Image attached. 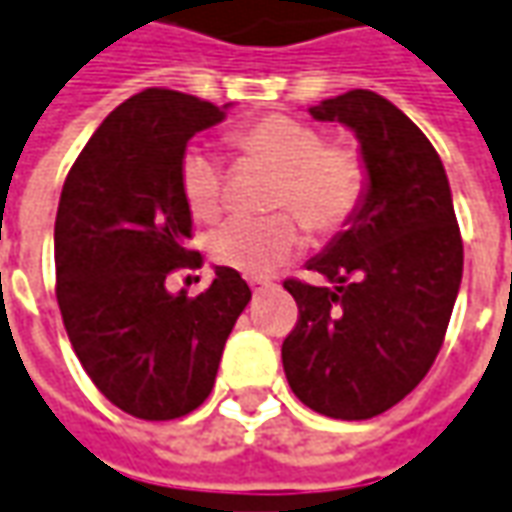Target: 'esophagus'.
<instances>
[{
  "label": "esophagus",
  "mask_w": 512,
  "mask_h": 512,
  "mask_svg": "<svg viewBox=\"0 0 512 512\" xmlns=\"http://www.w3.org/2000/svg\"><path fill=\"white\" fill-rule=\"evenodd\" d=\"M250 290L253 293H262V290H273V281H267V279H250Z\"/></svg>",
  "instance_id": "34e87169"
}]
</instances>
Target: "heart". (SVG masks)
I'll return each mask as SVG.
<instances>
[{"mask_svg":"<svg viewBox=\"0 0 512 512\" xmlns=\"http://www.w3.org/2000/svg\"><path fill=\"white\" fill-rule=\"evenodd\" d=\"M245 160L276 171L267 208L281 214L236 216L208 233V253L242 276H267L301 245V228L315 236L344 231L369 191V166L358 146L327 140L318 126L290 115H264L231 135ZM180 194L197 219L222 211V163L211 149L191 146L180 160ZM290 210V215H284Z\"/></svg>","mask_w":512,"mask_h":512,"instance_id":"obj_1","label":"heart"}]
</instances>
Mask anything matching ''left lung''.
<instances>
[{
    "label": "left lung",
    "mask_w": 512,
    "mask_h": 512,
    "mask_svg": "<svg viewBox=\"0 0 512 512\" xmlns=\"http://www.w3.org/2000/svg\"><path fill=\"white\" fill-rule=\"evenodd\" d=\"M360 140L369 191L358 216L307 270L287 279L298 321L281 344L290 389L332 420L389 411L431 369L462 281L451 185L431 140L383 95L352 89L310 106Z\"/></svg>",
    "instance_id": "left-lung-1"
}]
</instances>
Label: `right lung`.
<instances>
[{
  "instance_id": "add662e5",
  "label": "right lung",
  "mask_w": 512,
  "mask_h": 512,
  "mask_svg": "<svg viewBox=\"0 0 512 512\" xmlns=\"http://www.w3.org/2000/svg\"><path fill=\"white\" fill-rule=\"evenodd\" d=\"M219 106L152 87L109 112L64 180L56 214V298L89 380L137 420H177L205 403L250 287L216 267L197 298L166 276L194 267L180 160Z\"/></svg>"
}]
</instances>
